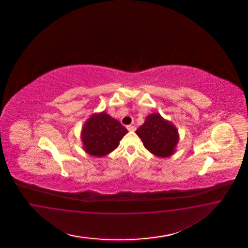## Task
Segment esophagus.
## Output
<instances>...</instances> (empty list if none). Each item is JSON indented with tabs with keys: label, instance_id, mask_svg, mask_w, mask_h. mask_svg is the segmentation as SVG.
Returning <instances> with one entry per match:
<instances>
[{
	"label": "esophagus",
	"instance_id": "esophagus-1",
	"mask_svg": "<svg viewBox=\"0 0 248 248\" xmlns=\"http://www.w3.org/2000/svg\"><path fill=\"white\" fill-rule=\"evenodd\" d=\"M127 129L129 132H135V127L134 125H128Z\"/></svg>",
	"mask_w": 248,
	"mask_h": 248
}]
</instances>
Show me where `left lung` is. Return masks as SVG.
<instances>
[{
	"label": "left lung",
	"instance_id": "obj_1",
	"mask_svg": "<svg viewBox=\"0 0 248 248\" xmlns=\"http://www.w3.org/2000/svg\"><path fill=\"white\" fill-rule=\"evenodd\" d=\"M135 133L141 138L145 149L157 157H169L176 152L179 142L178 129L160 113L147 115Z\"/></svg>",
	"mask_w": 248,
	"mask_h": 248
}]
</instances>
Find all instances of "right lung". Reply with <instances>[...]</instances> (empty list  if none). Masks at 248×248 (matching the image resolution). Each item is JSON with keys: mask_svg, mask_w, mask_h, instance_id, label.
Wrapping results in <instances>:
<instances>
[{"mask_svg": "<svg viewBox=\"0 0 248 248\" xmlns=\"http://www.w3.org/2000/svg\"><path fill=\"white\" fill-rule=\"evenodd\" d=\"M127 133V129L108 113H93L81 131L83 150L92 156L103 157L115 150Z\"/></svg>", "mask_w": 248, "mask_h": 248, "instance_id": "1", "label": "right lung"}]
</instances>
